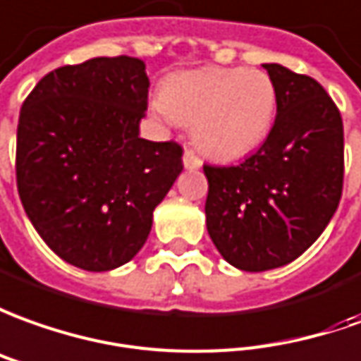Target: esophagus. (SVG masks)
Segmentation results:
<instances>
[{
    "label": "esophagus",
    "mask_w": 361,
    "mask_h": 361,
    "mask_svg": "<svg viewBox=\"0 0 361 361\" xmlns=\"http://www.w3.org/2000/svg\"><path fill=\"white\" fill-rule=\"evenodd\" d=\"M183 165H185L186 171H198V169L202 166V161H200L192 151H188V149H186L185 155H183Z\"/></svg>",
    "instance_id": "34e87169"
}]
</instances>
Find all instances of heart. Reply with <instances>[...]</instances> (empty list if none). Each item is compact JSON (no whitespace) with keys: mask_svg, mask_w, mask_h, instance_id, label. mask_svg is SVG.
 Returning a JSON list of instances; mask_svg holds the SVG:
<instances>
[{"mask_svg":"<svg viewBox=\"0 0 361 361\" xmlns=\"http://www.w3.org/2000/svg\"><path fill=\"white\" fill-rule=\"evenodd\" d=\"M151 109L166 123H192V141L204 155L233 161L271 133L277 88L263 71L208 66L171 74Z\"/></svg>","mask_w":361,"mask_h":361,"instance_id":"heart-1","label":"heart"}]
</instances>
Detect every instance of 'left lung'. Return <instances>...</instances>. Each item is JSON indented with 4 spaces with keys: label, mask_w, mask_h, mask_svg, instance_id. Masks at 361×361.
Here are the masks:
<instances>
[{
    "label": "left lung",
    "mask_w": 361,
    "mask_h": 361,
    "mask_svg": "<svg viewBox=\"0 0 361 361\" xmlns=\"http://www.w3.org/2000/svg\"><path fill=\"white\" fill-rule=\"evenodd\" d=\"M277 88V118L252 157L204 165L206 228L242 271L283 267L309 250L336 212L344 183V126L314 78L263 64Z\"/></svg>",
    "instance_id": "left-lung-1"
}]
</instances>
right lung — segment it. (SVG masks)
Returning a JSON list of instances; mask_svg holds the SVG:
<instances>
[{
    "label": "right lung",
    "instance_id": "right-lung-1",
    "mask_svg": "<svg viewBox=\"0 0 361 361\" xmlns=\"http://www.w3.org/2000/svg\"><path fill=\"white\" fill-rule=\"evenodd\" d=\"M147 94L141 59L98 56L49 72L23 102L19 196L44 243L74 267L133 259L183 171L175 141L139 137Z\"/></svg>",
    "mask_w": 361,
    "mask_h": 361
}]
</instances>
